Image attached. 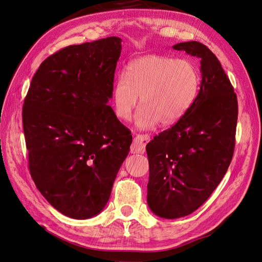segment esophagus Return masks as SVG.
Instances as JSON below:
<instances>
[{
    "label": "esophagus",
    "instance_id": "1",
    "mask_svg": "<svg viewBox=\"0 0 262 262\" xmlns=\"http://www.w3.org/2000/svg\"><path fill=\"white\" fill-rule=\"evenodd\" d=\"M149 142L148 135H137L133 144L130 146V153L133 154H143L145 152V146Z\"/></svg>",
    "mask_w": 262,
    "mask_h": 262
}]
</instances>
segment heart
I'll return each mask as SVG.
<instances>
[{
    "mask_svg": "<svg viewBox=\"0 0 262 262\" xmlns=\"http://www.w3.org/2000/svg\"><path fill=\"white\" fill-rule=\"evenodd\" d=\"M201 85L195 66L184 59L162 55H146L130 61L114 82L112 91L116 118L128 121L138 98L136 126L148 129L174 125L196 101Z\"/></svg>",
    "mask_w": 262,
    "mask_h": 262,
    "instance_id": "obj_1",
    "label": "heart"
}]
</instances>
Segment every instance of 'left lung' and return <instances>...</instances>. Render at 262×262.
I'll use <instances>...</instances> for the list:
<instances>
[{"mask_svg":"<svg viewBox=\"0 0 262 262\" xmlns=\"http://www.w3.org/2000/svg\"><path fill=\"white\" fill-rule=\"evenodd\" d=\"M201 59L198 98L188 114L146 145L149 164L147 205L163 219L186 216L207 201L224 177L235 148L237 95L206 46H173Z\"/></svg>","mask_w":262,"mask_h":262,"instance_id":"1","label":"left lung"}]
</instances>
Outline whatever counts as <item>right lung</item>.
<instances>
[{"label": "right lung", "mask_w": 262, "mask_h": 262, "mask_svg": "<svg viewBox=\"0 0 262 262\" xmlns=\"http://www.w3.org/2000/svg\"><path fill=\"white\" fill-rule=\"evenodd\" d=\"M122 39L67 47L35 73L23 105L30 172L62 214L98 215L128 155L133 137L108 105Z\"/></svg>", "instance_id": "right-lung-1"}]
</instances>
